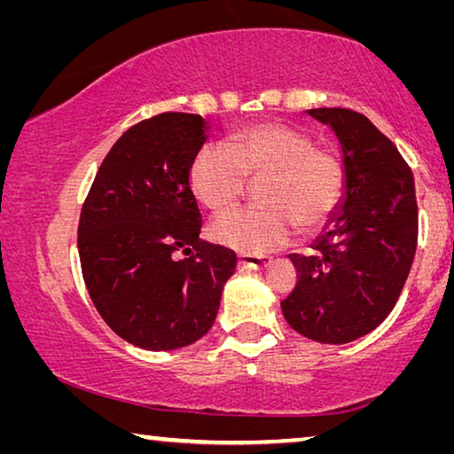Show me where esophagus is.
Returning a JSON list of instances; mask_svg holds the SVG:
<instances>
[{
	"label": "esophagus",
	"instance_id": "obj_1",
	"mask_svg": "<svg viewBox=\"0 0 454 454\" xmlns=\"http://www.w3.org/2000/svg\"><path fill=\"white\" fill-rule=\"evenodd\" d=\"M270 262L272 260L264 256H248V254L238 256V266L250 268V270H260V268H266Z\"/></svg>",
	"mask_w": 454,
	"mask_h": 454
}]
</instances>
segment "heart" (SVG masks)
I'll list each match as a JSON object with an SVG mask.
<instances>
[{"label": "heart", "mask_w": 454, "mask_h": 454, "mask_svg": "<svg viewBox=\"0 0 454 454\" xmlns=\"http://www.w3.org/2000/svg\"><path fill=\"white\" fill-rule=\"evenodd\" d=\"M347 164L333 145L280 121L236 129L226 145H204L192 158L188 184L212 214H224L256 184V206L216 220L214 242L248 256L268 254L298 230L320 232L340 208L347 192Z\"/></svg>", "instance_id": "obj_1"}]
</instances>
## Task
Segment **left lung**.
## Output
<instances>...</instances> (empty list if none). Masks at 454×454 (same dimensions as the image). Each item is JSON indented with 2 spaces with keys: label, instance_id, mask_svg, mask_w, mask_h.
Listing matches in <instances>:
<instances>
[{
  "label": "left lung",
  "instance_id": "1",
  "mask_svg": "<svg viewBox=\"0 0 454 454\" xmlns=\"http://www.w3.org/2000/svg\"><path fill=\"white\" fill-rule=\"evenodd\" d=\"M334 129L347 164V196L334 226L292 254L296 286L280 302L288 325L322 344H347L388 317L411 272L419 206L411 166L363 114L317 107Z\"/></svg>",
  "mask_w": 454,
  "mask_h": 454
}]
</instances>
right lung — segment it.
<instances>
[{
    "label": "right lung",
    "mask_w": 454,
    "mask_h": 454,
    "mask_svg": "<svg viewBox=\"0 0 454 454\" xmlns=\"http://www.w3.org/2000/svg\"><path fill=\"white\" fill-rule=\"evenodd\" d=\"M206 140L198 114L142 120L107 152L83 200L80 264L91 302L120 338L174 350L212 328L236 254L200 238L188 184Z\"/></svg>",
    "instance_id": "add662e5"
}]
</instances>
